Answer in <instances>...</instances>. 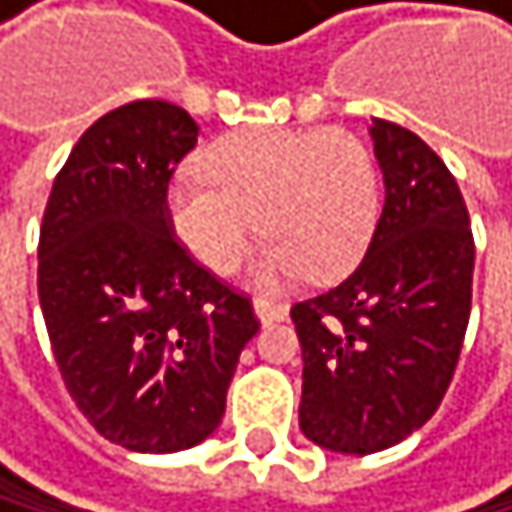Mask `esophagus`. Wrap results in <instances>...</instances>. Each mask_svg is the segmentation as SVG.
<instances>
[{"mask_svg": "<svg viewBox=\"0 0 512 512\" xmlns=\"http://www.w3.org/2000/svg\"><path fill=\"white\" fill-rule=\"evenodd\" d=\"M285 307L282 304H273V301H267V298H258L254 301V316L261 319V325H273V322H282L285 319Z\"/></svg>", "mask_w": 512, "mask_h": 512, "instance_id": "1", "label": "esophagus"}]
</instances>
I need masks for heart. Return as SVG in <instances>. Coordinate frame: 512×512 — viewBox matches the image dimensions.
Returning <instances> with one entry per match:
<instances>
[{
    "label": "heart",
    "mask_w": 512,
    "mask_h": 512,
    "mask_svg": "<svg viewBox=\"0 0 512 512\" xmlns=\"http://www.w3.org/2000/svg\"><path fill=\"white\" fill-rule=\"evenodd\" d=\"M205 174L165 190L174 236L211 273H233L258 230L254 276L282 285L344 273L368 245L381 208L371 150L344 128H239L202 153Z\"/></svg>",
    "instance_id": "1"
}]
</instances>
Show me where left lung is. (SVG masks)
Listing matches in <instances>:
<instances>
[{"mask_svg": "<svg viewBox=\"0 0 512 512\" xmlns=\"http://www.w3.org/2000/svg\"><path fill=\"white\" fill-rule=\"evenodd\" d=\"M384 208L365 258L291 307L304 353L301 430L338 455H375L439 408L470 322L473 233L445 162L402 125L368 128Z\"/></svg>", "mask_w": 512, "mask_h": 512, "instance_id": "1", "label": "left lung"}]
</instances>
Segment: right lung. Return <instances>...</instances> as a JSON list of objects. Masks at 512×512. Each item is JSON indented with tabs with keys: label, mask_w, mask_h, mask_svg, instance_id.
I'll return each instance as SVG.
<instances>
[{
	"label": "right lung",
	"mask_w": 512,
	"mask_h": 512,
	"mask_svg": "<svg viewBox=\"0 0 512 512\" xmlns=\"http://www.w3.org/2000/svg\"><path fill=\"white\" fill-rule=\"evenodd\" d=\"M199 141L193 116L134 101L97 119L54 178L39 307L61 378L104 439L144 455L218 430L258 319L174 242L165 190Z\"/></svg>",
	"instance_id": "right-lung-1"
}]
</instances>
